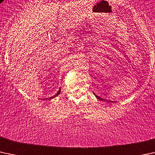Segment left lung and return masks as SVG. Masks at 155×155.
Masks as SVG:
<instances>
[{"instance_id":"8db88e82","label":"left lung","mask_w":155,"mask_h":155,"mask_svg":"<svg viewBox=\"0 0 155 155\" xmlns=\"http://www.w3.org/2000/svg\"><path fill=\"white\" fill-rule=\"evenodd\" d=\"M94 95H95V97H97V99H99V100H101V101H106V102H113L111 101V102H110V101H108V100H106V99H102V98H101V97H98V96L97 95H96L95 94H94Z\"/></svg>"}]
</instances>
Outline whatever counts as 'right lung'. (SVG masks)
Returning a JSON list of instances; mask_svg holds the SVG:
<instances>
[{"mask_svg": "<svg viewBox=\"0 0 155 155\" xmlns=\"http://www.w3.org/2000/svg\"><path fill=\"white\" fill-rule=\"evenodd\" d=\"M60 93H61V88H59V90H58V92H57V94H55L54 96H53V97H49V98H48V99H43V100H45V99H48V100H50V99H54L55 97H58V95H59L60 94Z\"/></svg>", "mask_w": 155, "mask_h": 155, "instance_id": "obj_1", "label": "right lung"}]
</instances>
